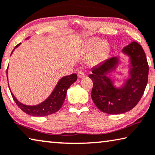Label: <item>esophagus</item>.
Masks as SVG:
<instances>
[{
    "mask_svg": "<svg viewBox=\"0 0 155 155\" xmlns=\"http://www.w3.org/2000/svg\"><path fill=\"white\" fill-rule=\"evenodd\" d=\"M78 78H82L85 76V73H84V71H78Z\"/></svg>",
    "mask_w": 155,
    "mask_h": 155,
    "instance_id": "obj_1",
    "label": "esophagus"
}]
</instances>
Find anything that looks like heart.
Segmentation results:
<instances>
[{
    "label": "heart",
    "instance_id": "1",
    "mask_svg": "<svg viewBox=\"0 0 155 155\" xmlns=\"http://www.w3.org/2000/svg\"><path fill=\"white\" fill-rule=\"evenodd\" d=\"M98 40L95 38H89L86 42V48L89 50L93 47L92 52L91 54V61L94 64H97L101 61V60L107 51V45L104 42H100L98 43Z\"/></svg>",
    "mask_w": 155,
    "mask_h": 155
}]
</instances>
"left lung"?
Segmentation results:
<instances>
[{"instance_id": "obj_1", "label": "left lung", "mask_w": 155, "mask_h": 155, "mask_svg": "<svg viewBox=\"0 0 155 155\" xmlns=\"http://www.w3.org/2000/svg\"><path fill=\"white\" fill-rule=\"evenodd\" d=\"M122 52L130 59L129 78L121 88L106 74L118 66L119 58L111 57L91 69L89 75L93 81L91 98L101 111L112 115L131 110L143 95L148 80L149 66L145 53L140 45L135 41L125 46Z\"/></svg>"}]
</instances>
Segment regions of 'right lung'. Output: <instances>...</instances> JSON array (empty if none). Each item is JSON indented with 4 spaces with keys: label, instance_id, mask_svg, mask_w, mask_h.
Returning a JSON list of instances; mask_svg holds the SVG:
<instances>
[{
    "label": "right lung",
    "instance_id": "right-lung-1",
    "mask_svg": "<svg viewBox=\"0 0 155 155\" xmlns=\"http://www.w3.org/2000/svg\"><path fill=\"white\" fill-rule=\"evenodd\" d=\"M20 44L21 43L18 44L15 47L14 50H12V53H11V54H12L13 51L15 50V49L17 48L18 46H19ZM7 78H8V69H7ZM77 79L78 77L75 73H73L70 75L64 76V77L61 78L59 80V81L58 82L57 84L56 85L55 88L54 89L53 91L51 92L50 96L46 100H45L43 102H42L41 104L38 105H24L21 104V102H19L15 98V96L12 93V91H10V92L11 94H12L13 99H14L15 103H16V104L19 106V108L22 111H24L25 113L31 116L44 117L54 113L61 108L64 102L65 98H66L67 90H68L69 87L73 83L75 82L77 80ZM8 87L10 88L9 84Z\"/></svg>",
    "mask_w": 155,
    "mask_h": 155
}]
</instances>
